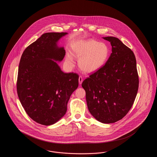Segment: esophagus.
<instances>
[{
    "instance_id": "obj_1",
    "label": "esophagus",
    "mask_w": 157,
    "mask_h": 157,
    "mask_svg": "<svg viewBox=\"0 0 157 157\" xmlns=\"http://www.w3.org/2000/svg\"><path fill=\"white\" fill-rule=\"evenodd\" d=\"M82 82H83V78H82V76H80L79 77V83L80 85H81Z\"/></svg>"
}]
</instances>
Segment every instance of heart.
Instances as JSON below:
<instances>
[{
  "label": "heart",
  "mask_w": 157,
  "mask_h": 157,
  "mask_svg": "<svg viewBox=\"0 0 157 157\" xmlns=\"http://www.w3.org/2000/svg\"><path fill=\"white\" fill-rule=\"evenodd\" d=\"M72 54L79 58L78 65L83 72L92 74L104 66L109 57V49L105 43L94 39L81 40L72 46ZM65 62L68 66H74V60L71 53L67 54Z\"/></svg>",
  "instance_id": "heart-1"
}]
</instances>
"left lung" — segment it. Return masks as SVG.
Wrapping results in <instances>:
<instances>
[{"mask_svg":"<svg viewBox=\"0 0 157 157\" xmlns=\"http://www.w3.org/2000/svg\"><path fill=\"white\" fill-rule=\"evenodd\" d=\"M112 46V53L104 66L85 79L88 108L100 122L111 124L123 118L134 104L139 79L133 52L120 39L102 37Z\"/></svg>","mask_w":157,"mask_h":157,"instance_id":"obj_1","label":"left lung"}]
</instances>
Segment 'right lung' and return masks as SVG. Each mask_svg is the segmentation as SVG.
I'll use <instances>...</instances> for the list:
<instances>
[{"label":"right lung","mask_w":157,"mask_h":157,"mask_svg":"<svg viewBox=\"0 0 157 157\" xmlns=\"http://www.w3.org/2000/svg\"><path fill=\"white\" fill-rule=\"evenodd\" d=\"M67 34L44 33L26 48L19 62L18 97L30 118L41 125H53L65 115L70 97L78 87V75L64 73L57 62L65 55L58 42Z\"/></svg>","instance_id":"1"}]
</instances>
